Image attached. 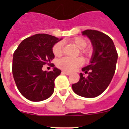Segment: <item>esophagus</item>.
I'll list each match as a JSON object with an SVG mask.
<instances>
[{
    "label": "esophagus",
    "mask_w": 129,
    "mask_h": 129,
    "mask_svg": "<svg viewBox=\"0 0 129 129\" xmlns=\"http://www.w3.org/2000/svg\"><path fill=\"white\" fill-rule=\"evenodd\" d=\"M62 74H64L67 75V76H68V75H70V72H69L64 71V70H63V71H62Z\"/></svg>",
    "instance_id": "esophagus-1"
}]
</instances>
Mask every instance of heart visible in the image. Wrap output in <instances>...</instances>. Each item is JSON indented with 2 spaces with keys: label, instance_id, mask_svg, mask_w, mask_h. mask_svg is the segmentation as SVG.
<instances>
[{
  "label": "heart",
  "instance_id": "obj_1",
  "mask_svg": "<svg viewBox=\"0 0 129 129\" xmlns=\"http://www.w3.org/2000/svg\"><path fill=\"white\" fill-rule=\"evenodd\" d=\"M72 42L78 48L80 49V53L85 57H90L92 53V48L91 47H86L87 46V41L81 37H77L73 39ZM52 52L55 56H61L63 52V43L58 42L53 45ZM83 64V60L81 58L72 59L69 57H63L59 59L57 62V65L59 68L65 71H72L77 67H80Z\"/></svg>",
  "mask_w": 129,
  "mask_h": 129
}]
</instances>
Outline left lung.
<instances>
[{
	"label": "left lung",
	"mask_w": 129,
	"mask_h": 129,
	"mask_svg": "<svg viewBox=\"0 0 129 129\" xmlns=\"http://www.w3.org/2000/svg\"><path fill=\"white\" fill-rule=\"evenodd\" d=\"M82 35L90 39L94 52L89 65L82 68L88 76L84 77L80 73V79L73 84L72 89L77 95L92 98L102 94L109 86L116 70L118 53L112 39L106 34L86 29Z\"/></svg>",
	"instance_id": "8db88e82"
}]
</instances>
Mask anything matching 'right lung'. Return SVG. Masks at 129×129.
<instances>
[{"mask_svg":"<svg viewBox=\"0 0 129 129\" xmlns=\"http://www.w3.org/2000/svg\"><path fill=\"white\" fill-rule=\"evenodd\" d=\"M61 39L39 34L23 40L13 53L12 73L18 90L25 98L41 101L49 98L54 91V81L61 71L42 70L54 58L53 45ZM54 67V66H53Z\"/></svg>","mask_w":129,"mask_h":129,"instance_id":"1","label":"right lung"}]
</instances>
